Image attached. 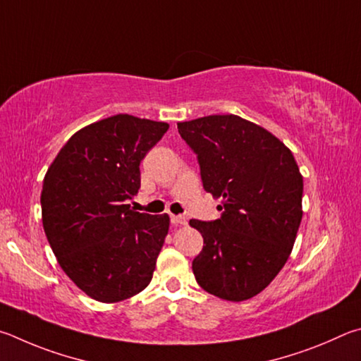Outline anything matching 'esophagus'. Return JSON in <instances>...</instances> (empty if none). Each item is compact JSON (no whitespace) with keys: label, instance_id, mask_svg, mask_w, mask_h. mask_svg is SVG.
Listing matches in <instances>:
<instances>
[{"label":"esophagus","instance_id":"1","mask_svg":"<svg viewBox=\"0 0 361 361\" xmlns=\"http://www.w3.org/2000/svg\"><path fill=\"white\" fill-rule=\"evenodd\" d=\"M171 222L174 225H187V217L185 216H171Z\"/></svg>","mask_w":361,"mask_h":361}]
</instances>
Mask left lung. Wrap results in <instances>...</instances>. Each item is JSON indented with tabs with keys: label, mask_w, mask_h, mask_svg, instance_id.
<instances>
[{
	"label": "left lung",
	"mask_w": 361,
	"mask_h": 361,
	"mask_svg": "<svg viewBox=\"0 0 361 361\" xmlns=\"http://www.w3.org/2000/svg\"><path fill=\"white\" fill-rule=\"evenodd\" d=\"M207 193L222 200L214 222L190 220L204 239L192 269L200 287L226 301L267 288L292 254L302 219V176L290 149L238 116L179 122Z\"/></svg>",
	"instance_id": "left-lung-1"
}]
</instances>
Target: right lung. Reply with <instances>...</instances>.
Returning a JSON list of instances; mask_svg holds the SVG:
<instances>
[{
    "instance_id": "obj_1",
    "label": "right lung",
    "mask_w": 361,
    "mask_h": 361,
    "mask_svg": "<svg viewBox=\"0 0 361 361\" xmlns=\"http://www.w3.org/2000/svg\"><path fill=\"white\" fill-rule=\"evenodd\" d=\"M168 128L128 114L103 118L74 133L44 177L47 241L66 276L93 300L131 298L152 281L169 217L125 203L141 187V160Z\"/></svg>"
}]
</instances>
